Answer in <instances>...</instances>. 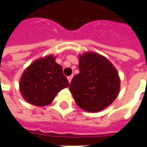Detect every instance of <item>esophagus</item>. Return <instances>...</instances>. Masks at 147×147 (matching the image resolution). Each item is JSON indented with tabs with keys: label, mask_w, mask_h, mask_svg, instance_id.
I'll use <instances>...</instances> for the list:
<instances>
[{
	"label": "esophagus",
	"mask_w": 147,
	"mask_h": 147,
	"mask_svg": "<svg viewBox=\"0 0 147 147\" xmlns=\"http://www.w3.org/2000/svg\"><path fill=\"white\" fill-rule=\"evenodd\" d=\"M72 79H73V75H70V76H68V77H67V80H68V82H69V83H71Z\"/></svg>",
	"instance_id": "1"
}]
</instances>
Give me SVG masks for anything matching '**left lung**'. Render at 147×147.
Instances as JSON below:
<instances>
[{
	"label": "left lung",
	"instance_id": "1",
	"mask_svg": "<svg viewBox=\"0 0 147 147\" xmlns=\"http://www.w3.org/2000/svg\"><path fill=\"white\" fill-rule=\"evenodd\" d=\"M79 69L69 86L78 106L98 112L111 105L119 93L120 78L110 61L99 54L86 52L79 56Z\"/></svg>",
	"mask_w": 147,
	"mask_h": 147
}]
</instances>
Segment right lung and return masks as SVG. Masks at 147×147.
I'll list each match as a JSON object with an SVG mask.
<instances>
[{
	"label": "right lung",
	"mask_w": 147,
	"mask_h": 147,
	"mask_svg": "<svg viewBox=\"0 0 147 147\" xmlns=\"http://www.w3.org/2000/svg\"><path fill=\"white\" fill-rule=\"evenodd\" d=\"M68 86L62 67L55 62L52 55L33 61L25 70L20 80L23 98L36 106L49 105L56 94Z\"/></svg>",
	"instance_id": "add662e5"
}]
</instances>
